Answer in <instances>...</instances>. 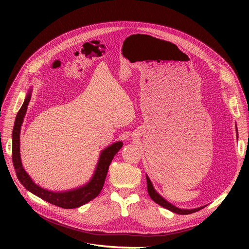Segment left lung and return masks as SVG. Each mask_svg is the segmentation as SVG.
I'll return each instance as SVG.
<instances>
[{
	"label": "left lung",
	"mask_w": 249,
	"mask_h": 249,
	"mask_svg": "<svg viewBox=\"0 0 249 249\" xmlns=\"http://www.w3.org/2000/svg\"><path fill=\"white\" fill-rule=\"evenodd\" d=\"M147 189H148V193L151 197V199L156 202L157 204H159L160 206L175 213V214H179V215H188V214H192V213H195V212H198L199 210H201L202 208H197V209H192V210H184V209H179L177 208L173 205H171L170 203H168L167 201H165L161 196H160L157 191L154 189L153 185H152V182L150 180L149 177L147 176Z\"/></svg>",
	"instance_id": "obj_1"
}]
</instances>
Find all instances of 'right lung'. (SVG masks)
I'll list each match as a JSON object with an SVG mask.
<instances>
[{"instance_id": "right-lung-1", "label": "right lung", "mask_w": 249, "mask_h": 249, "mask_svg": "<svg viewBox=\"0 0 249 249\" xmlns=\"http://www.w3.org/2000/svg\"><path fill=\"white\" fill-rule=\"evenodd\" d=\"M30 98L31 97L29 92L21 106V108L18 112L14 130H13L12 160H13L14 167L16 169V173L19 182L34 195H36L39 198L64 209H74L87 204L88 202L91 201L96 196H98V194L102 190V187L105 181V177L107 175L108 167L114 156L123 146V143L122 142H117V143H114L113 145L103 150V152L100 155L95 173L91 178V180L86 186L76 190H71L67 192H57V193L45 190L35 184L31 180V178L22 167L20 155H19V132H20V127H21L23 117L25 115L27 105Z\"/></svg>"}]
</instances>
